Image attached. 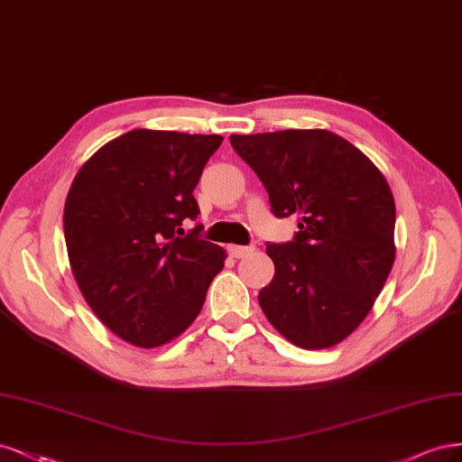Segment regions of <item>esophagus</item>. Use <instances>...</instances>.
I'll use <instances>...</instances> for the list:
<instances>
[{"instance_id": "esophagus-1", "label": "esophagus", "mask_w": 462, "mask_h": 462, "mask_svg": "<svg viewBox=\"0 0 462 462\" xmlns=\"http://www.w3.org/2000/svg\"><path fill=\"white\" fill-rule=\"evenodd\" d=\"M255 251V245H228V253L236 259H242L251 255V253Z\"/></svg>"}]
</instances>
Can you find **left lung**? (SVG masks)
<instances>
[{
    "label": "left lung",
    "mask_w": 462,
    "mask_h": 462,
    "mask_svg": "<svg viewBox=\"0 0 462 462\" xmlns=\"http://www.w3.org/2000/svg\"><path fill=\"white\" fill-rule=\"evenodd\" d=\"M276 217L297 215L293 242L269 244L264 317L293 346L328 349L366 319L395 261V201L359 147L322 128L237 136Z\"/></svg>",
    "instance_id": "obj_1"
}]
</instances>
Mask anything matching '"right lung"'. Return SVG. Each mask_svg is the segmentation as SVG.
Segmentation results:
<instances>
[{
	"instance_id": "obj_1",
	"label": "right lung",
	"mask_w": 462,
	"mask_h": 462,
	"mask_svg": "<svg viewBox=\"0 0 462 462\" xmlns=\"http://www.w3.org/2000/svg\"><path fill=\"white\" fill-rule=\"evenodd\" d=\"M217 134L136 128L107 142L74 176L63 228L70 271L107 328L153 349L198 319L226 251L199 240L196 189Z\"/></svg>"
}]
</instances>
